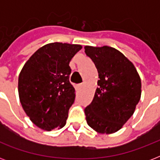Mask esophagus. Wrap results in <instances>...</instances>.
I'll list each match as a JSON object with an SVG mask.
<instances>
[{
  "label": "esophagus",
  "mask_w": 160,
  "mask_h": 160,
  "mask_svg": "<svg viewBox=\"0 0 160 160\" xmlns=\"http://www.w3.org/2000/svg\"><path fill=\"white\" fill-rule=\"evenodd\" d=\"M83 87H84V84H80V85H79V88H80V89H81V88Z\"/></svg>",
  "instance_id": "esophagus-1"
}]
</instances>
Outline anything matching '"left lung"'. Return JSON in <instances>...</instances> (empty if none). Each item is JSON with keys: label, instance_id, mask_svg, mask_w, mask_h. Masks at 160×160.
I'll return each instance as SVG.
<instances>
[{"label": "left lung", "instance_id": "left-lung-1", "mask_svg": "<svg viewBox=\"0 0 160 160\" xmlns=\"http://www.w3.org/2000/svg\"><path fill=\"white\" fill-rule=\"evenodd\" d=\"M99 74L98 87L85 109L88 125L100 134L121 129L133 115L141 96V80L136 69L123 54L109 46H85Z\"/></svg>", "mask_w": 160, "mask_h": 160}]
</instances>
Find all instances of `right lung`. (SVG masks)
I'll list each match as a JSON object with an SVG mask.
<instances>
[{"instance_id": "add662e5", "label": "right lung", "mask_w": 160, "mask_h": 160, "mask_svg": "<svg viewBox=\"0 0 160 160\" xmlns=\"http://www.w3.org/2000/svg\"><path fill=\"white\" fill-rule=\"evenodd\" d=\"M80 45L47 44L31 55L18 79L20 101L24 111L37 127L51 131L66 124L75 101L70 82V61L81 50Z\"/></svg>"}]
</instances>
